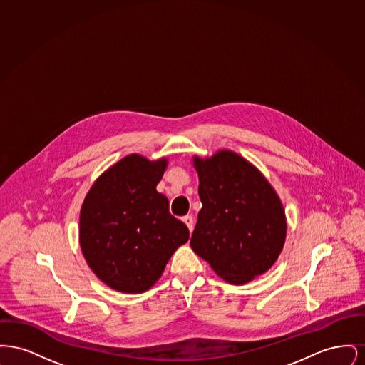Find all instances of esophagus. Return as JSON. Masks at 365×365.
<instances>
[{"mask_svg":"<svg viewBox=\"0 0 365 365\" xmlns=\"http://www.w3.org/2000/svg\"><path fill=\"white\" fill-rule=\"evenodd\" d=\"M183 222H185V225L187 226L189 228V231H192V228H194V219H192V216L191 215H187V216H183V219H182Z\"/></svg>","mask_w":365,"mask_h":365,"instance_id":"1","label":"esophagus"}]
</instances>
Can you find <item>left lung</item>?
<instances>
[{
  "label": "left lung",
  "instance_id": "obj_1",
  "mask_svg": "<svg viewBox=\"0 0 365 365\" xmlns=\"http://www.w3.org/2000/svg\"><path fill=\"white\" fill-rule=\"evenodd\" d=\"M202 208L191 249L231 284H245L278 260L287 222L278 192L267 178L232 150L192 157Z\"/></svg>",
  "mask_w": 365,
  "mask_h": 365
}]
</instances>
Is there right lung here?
Wrapping results in <instances>:
<instances>
[{
	"label": "right lung",
	"instance_id": "right-lung-1",
	"mask_svg": "<svg viewBox=\"0 0 365 365\" xmlns=\"http://www.w3.org/2000/svg\"><path fill=\"white\" fill-rule=\"evenodd\" d=\"M165 157H123L97 178L85 197L79 243L90 269L110 289L139 294L164 272L175 250L189 241L185 223L156 190Z\"/></svg>",
	"mask_w": 365,
	"mask_h": 365
}]
</instances>
